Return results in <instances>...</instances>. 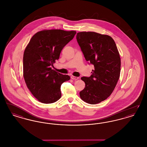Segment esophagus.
<instances>
[{
	"label": "esophagus",
	"mask_w": 147,
	"mask_h": 147,
	"mask_svg": "<svg viewBox=\"0 0 147 147\" xmlns=\"http://www.w3.org/2000/svg\"><path fill=\"white\" fill-rule=\"evenodd\" d=\"M71 79H73V80H77V79H79V77H74V76H71Z\"/></svg>",
	"instance_id": "esophagus-1"
}]
</instances>
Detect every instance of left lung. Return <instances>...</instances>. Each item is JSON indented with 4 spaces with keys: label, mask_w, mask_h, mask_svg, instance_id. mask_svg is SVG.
Wrapping results in <instances>:
<instances>
[{
    "label": "left lung",
    "mask_w": 147,
    "mask_h": 147,
    "mask_svg": "<svg viewBox=\"0 0 147 147\" xmlns=\"http://www.w3.org/2000/svg\"><path fill=\"white\" fill-rule=\"evenodd\" d=\"M77 42L88 63L94 65L90 77L81 79L85 83L79 92L80 98L89 104L106 100L113 91L119 80L121 59L116 45L111 37L94 32H80Z\"/></svg>",
    "instance_id": "left-lung-1"
}]
</instances>
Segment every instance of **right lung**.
Returning <instances> with one entry per match:
<instances>
[{
	"instance_id": "add662e5",
	"label": "right lung",
	"mask_w": 147,
	"mask_h": 147,
	"mask_svg": "<svg viewBox=\"0 0 147 147\" xmlns=\"http://www.w3.org/2000/svg\"><path fill=\"white\" fill-rule=\"evenodd\" d=\"M76 31L49 30L34 35L23 57L24 78L28 89L39 101L51 104L62 96L61 86L70 79L51 66L59 58L63 47L74 38Z\"/></svg>"
}]
</instances>
